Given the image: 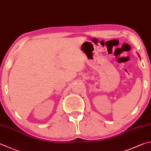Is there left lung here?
Returning <instances> with one entry per match:
<instances>
[{"instance_id":"1","label":"left lung","mask_w":151,"mask_h":151,"mask_svg":"<svg viewBox=\"0 0 151 151\" xmlns=\"http://www.w3.org/2000/svg\"><path fill=\"white\" fill-rule=\"evenodd\" d=\"M138 55H139V57H140V55H139V54H138Z\"/></svg>"}]
</instances>
